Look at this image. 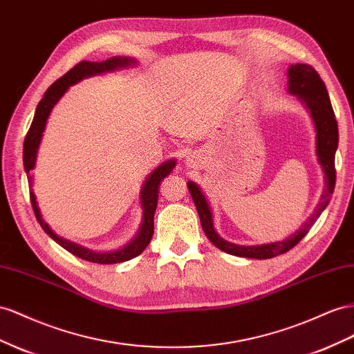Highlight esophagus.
<instances>
[{
    "mask_svg": "<svg viewBox=\"0 0 354 354\" xmlns=\"http://www.w3.org/2000/svg\"><path fill=\"white\" fill-rule=\"evenodd\" d=\"M186 160H187V164H189V165H195V160H196V158H195L194 155H189Z\"/></svg>",
    "mask_w": 354,
    "mask_h": 354,
    "instance_id": "34e87169",
    "label": "esophagus"
}]
</instances>
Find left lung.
I'll return each instance as SVG.
<instances>
[{
    "label": "left lung",
    "instance_id": "obj_1",
    "mask_svg": "<svg viewBox=\"0 0 354 354\" xmlns=\"http://www.w3.org/2000/svg\"><path fill=\"white\" fill-rule=\"evenodd\" d=\"M288 77L289 93L296 95V98L310 111L314 128H316V153L319 164L322 165L324 173L323 195L316 209H314V213L308 217V221L295 234L286 238V240L261 245H238L223 240L216 232L212 208H209L203 190L194 181H187L189 192L198 209L201 225H203L205 235L208 236L209 241L225 253L240 257H252V259H271V257L289 252L292 247H295L308 234L311 226L316 223L323 209L328 207L330 195L333 194V189H335V151L338 147V123L335 119V113H333L332 109L326 86H324L323 80L320 79L319 73L308 64L290 65L288 70Z\"/></svg>",
    "mask_w": 354,
    "mask_h": 354
}]
</instances>
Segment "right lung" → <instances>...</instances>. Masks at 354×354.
Listing matches in <instances>:
<instances>
[{
	"instance_id": "1",
	"label": "right lung",
	"mask_w": 354,
	"mask_h": 354,
	"mask_svg": "<svg viewBox=\"0 0 354 354\" xmlns=\"http://www.w3.org/2000/svg\"><path fill=\"white\" fill-rule=\"evenodd\" d=\"M137 61L132 58H127V56H113L110 59H106L102 62H91V61H82L75 66L64 74L61 79L56 80L49 89L46 91L44 97L41 98V101L38 102V106L35 109V114L32 123L30 127V131H28L25 141H24V167H25V173L28 176V180H30V186H32L31 181V171L35 168V159H37V153H38V147H40V142L43 138V132L46 129V123L47 119L50 116L52 109L56 106L62 95L68 91L70 86L79 83L83 79H88L91 75H97L101 73H109V71H114L119 68H125V66L129 65H136ZM176 167V160L169 159L164 164L159 165L156 169H153L146 181L145 185L141 187L140 192V203H141V208H142V221L140 225V229L137 235L132 238V240L123 245L122 248H118V250L113 252H93L89 250V248L82 247L75 243H71L68 240H64V238L56 235L50 226L47 225L43 221V216L40 213V208H38V203L35 194L30 192V198H31V205L34 209V214L37 217L38 223L43 227V231L49 235L53 241L58 243L61 247H64L66 252H70L71 254L80 257L83 261L88 262H93V263H119V262H125L132 259L138 254L142 253V250L149 245L151 235H153L155 231V223H153V217H155V212H156V205H158V198H159V187H160V181L164 180L173 168Z\"/></svg>"
}]
</instances>
